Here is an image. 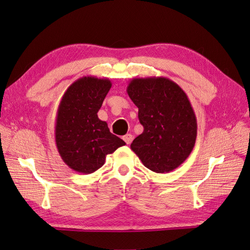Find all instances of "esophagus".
Masks as SVG:
<instances>
[{
	"label": "esophagus",
	"instance_id": "34e87169",
	"mask_svg": "<svg viewBox=\"0 0 250 250\" xmlns=\"http://www.w3.org/2000/svg\"><path fill=\"white\" fill-rule=\"evenodd\" d=\"M132 139L133 138H132V135L130 133H127L126 135H124V137H123V140L127 144V145H130L131 142H132Z\"/></svg>",
	"mask_w": 250,
	"mask_h": 250
}]
</instances>
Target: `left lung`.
Segmentation results:
<instances>
[{
	"mask_svg": "<svg viewBox=\"0 0 250 250\" xmlns=\"http://www.w3.org/2000/svg\"><path fill=\"white\" fill-rule=\"evenodd\" d=\"M126 90L144 126L131 150L155 173L178 168L191 154L197 137V119L185 90L163 76L133 78Z\"/></svg>",
	"mask_w": 250,
	"mask_h": 250,
	"instance_id": "1",
	"label": "left lung"
}]
</instances>
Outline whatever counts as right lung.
Masks as SVG:
<instances>
[{"instance_id": "1", "label": "right lung", "mask_w": 250, "mask_h": 250, "mask_svg": "<svg viewBox=\"0 0 250 250\" xmlns=\"http://www.w3.org/2000/svg\"><path fill=\"white\" fill-rule=\"evenodd\" d=\"M110 87L111 81L107 78L81 77L67 87L59 103L56 148L62 160L74 171L94 173L104 165L107 154L125 145L97 115Z\"/></svg>"}]
</instances>
